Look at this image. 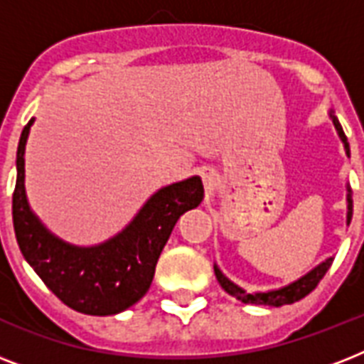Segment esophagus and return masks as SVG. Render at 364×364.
<instances>
[{"instance_id":"esophagus-1","label":"esophagus","mask_w":364,"mask_h":364,"mask_svg":"<svg viewBox=\"0 0 364 364\" xmlns=\"http://www.w3.org/2000/svg\"><path fill=\"white\" fill-rule=\"evenodd\" d=\"M202 177H204L205 185H211V183H213V176H211V171L204 170V171H202Z\"/></svg>"}]
</instances>
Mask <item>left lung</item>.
<instances>
[{"label":"left lung","instance_id":"left-lung-1","mask_svg":"<svg viewBox=\"0 0 364 364\" xmlns=\"http://www.w3.org/2000/svg\"><path fill=\"white\" fill-rule=\"evenodd\" d=\"M328 119L333 122L334 130H336V136L344 145L346 156L350 159V143H348V137H346L342 126H340L338 119L334 115L333 109H328ZM346 204H348V211H346V225H350L351 215H353V200H351V188L350 183H346ZM334 257H328V259L321 260L316 268H311L308 274L300 276L299 279L283 285V287L270 289V291H245L243 287H240L238 283H234L232 279H228L225 274L221 272V268L213 262V270H215L217 282L221 283V287L227 291L230 296L242 300L243 304H253V306H272V308H279V306L293 304L296 300L304 299L306 294H310L314 289L317 287V283L321 282L323 276L327 274V270L333 264Z\"/></svg>","mask_w":364,"mask_h":364}]
</instances>
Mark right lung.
<instances>
[{
	"instance_id": "obj_1",
	"label": "right lung",
	"mask_w": 364,
	"mask_h": 364,
	"mask_svg": "<svg viewBox=\"0 0 364 364\" xmlns=\"http://www.w3.org/2000/svg\"><path fill=\"white\" fill-rule=\"evenodd\" d=\"M33 122L24 126L16 151L13 225L20 251L65 306L88 316L121 314L151 287L154 266L177 219L204 200L202 179L193 176L159 188L121 232L94 245H75L50 232L26 196L24 154Z\"/></svg>"
}]
</instances>
